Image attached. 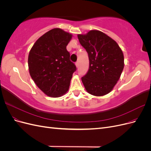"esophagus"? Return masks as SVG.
Wrapping results in <instances>:
<instances>
[{"label":"esophagus","mask_w":151,"mask_h":151,"mask_svg":"<svg viewBox=\"0 0 151 151\" xmlns=\"http://www.w3.org/2000/svg\"><path fill=\"white\" fill-rule=\"evenodd\" d=\"M76 67H77V68L79 67V62H76Z\"/></svg>","instance_id":"1"}]
</instances>
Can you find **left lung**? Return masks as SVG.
Wrapping results in <instances>:
<instances>
[{
	"label": "left lung",
	"instance_id": "left-lung-1",
	"mask_svg": "<svg viewBox=\"0 0 151 151\" xmlns=\"http://www.w3.org/2000/svg\"><path fill=\"white\" fill-rule=\"evenodd\" d=\"M77 37L89 57V70L81 78L86 90L96 96L107 94L119 80L124 67L121 48L115 40L98 30Z\"/></svg>",
	"mask_w": 151,
	"mask_h": 151
}]
</instances>
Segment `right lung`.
I'll use <instances>...</instances> for the list:
<instances>
[{
	"label": "right lung",
	"mask_w": 151,
	"mask_h": 151,
	"mask_svg": "<svg viewBox=\"0 0 151 151\" xmlns=\"http://www.w3.org/2000/svg\"><path fill=\"white\" fill-rule=\"evenodd\" d=\"M72 36L60 28L52 29L38 38L29 52L30 76L48 96H61L69 88L72 74L76 70L66 48Z\"/></svg>",
	"instance_id": "1"
}]
</instances>
